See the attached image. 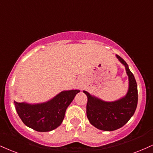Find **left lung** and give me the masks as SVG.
<instances>
[{
  "instance_id": "obj_1",
  "label": "left lung",
  "mask_w": 153,
  "mask_h": 153,
  "mask_svg": "<svg viewBox=\"0 0 153 153\" xmlns=\"http://www.w3.org/2000/svg\"><path fill=\"white\" fill-rule=\"evenodd\" d=\"M116 56L126 66L129 78V89L126 96L115 102H105L83 91L88 97L86 113L90 123L97 129L105 131H113L125 126L135 113L138 100L135 77L126 62L117 55Z\"/></svg>"
}]
</instances>
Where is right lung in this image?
Here are the masks:
<instances>
[{
  "mask_svg": "<svg viewBox=\"0 0 153 153\" xmlns=\"http://www.w3.org/2000/svg\"><path fill=\"white\" fill-rule=\"evenodd\" d=\"M80 91H62L48 102L30 105L15 102L16 111L25 126L38 132H49L60 126L65 110Z\"/></svg>",
  "mask_w": 153,
  "mask_h": 153,
  "instance_id": "1",
  "label": "right lung"
}]
</instances>
